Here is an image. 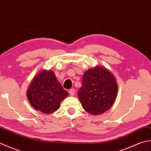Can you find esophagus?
<instances>
[{
	"label": "esophagus",
	"instance_id": "1",
	"mask_svg": "<svg viewBox=\"0 0 151 151\" xmlns=\"http://www.w3.org/2000/svg\"><path fill=\"white\" fill-rule=\"evenodd\" d=\"M69 94H70V95H71V96H73L74 95H75V89H74V88H72V89H69Z\"/></svg>",
	"mask_w": 151,
	"mask_h": 151
}]
</instances>
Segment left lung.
<instances>
[{
	"mask_svg": "<svg viewBox=\"0 0 151 151\" xmlns=\"http://www.w3.org/2000/svg\"><path fill=\"white\" fill-rule=\"evenodd\" d=\"M117 88L116 80L110 70L96 66L86 70L83 75L78 99L88 113L93 115L102 114L113 105Z\"/></svg>",
	"mask_w": 151,
	"mask_h": 151,
	"instance_id": "obj_1",
	"label": "left lung"
}]
</instances>
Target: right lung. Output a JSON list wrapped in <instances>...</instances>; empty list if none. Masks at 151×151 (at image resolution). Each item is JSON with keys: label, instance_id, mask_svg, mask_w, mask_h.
Segmentation results:
<instances>
[{"label": "right lung", "instance_id": "obj_1", "mask_svg": "<svg viewBox=\"0 0 151 151\" xmlns=\"http://www.w3.org/2000/svg\"><path fill=\"white\" fill-rule=\"evenodd\" d=\"M68 95L52 70H43L34 76L28 86L27 96L30 104L43 114H52L60 107Z\"/></svg>", "mask_w": 151, "mask_h": 151}]
</instances>
